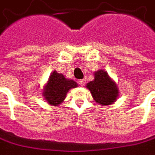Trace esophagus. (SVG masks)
Listing matches in <instances>:
<instances>
[{"label": "esophagus", "instance_id": "obj_1", "mask_svg": "<svg viewBox=\"0 0 155 155\" xmlns=\"http://www.w3.org/2000/svg\"><path fill=\"white\" fill-rule=\"evenodd\" d=\"M79 85L81 86H84L86 85V80L85 79H83V80H80L79 81Z\"/></svg>", "mask_w": 155, "mask_h": 155}]
</instances>
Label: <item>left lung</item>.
Instances as JSON below:
<instances>
[{
  "mask_svg": "<svg viewBox=\"0 0 155 155\" xmlns=\"http://www.w3.org/2000/svg\"><path fill=\"white\" fill-rule=\"evenodd\" d=\"M96 103L103 106L114 103L119 96V89L106 71L103 69L94 73V80L86 84Z\"/></svg>",
  "mask_w": 155,
  "mask_h": 155,
  "instance_id": "left-lung-1",
  "label": "left lung"
}]
</instances>
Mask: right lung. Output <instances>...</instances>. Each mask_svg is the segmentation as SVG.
Segmentation results:
<instances>
[{
    "label": "right lung",
    "mask_w": 155,
    "mask_h": 155,
    "mask_svg": "<svg viewBox=\"0 0 155 155\" xmlns=\"http://www.w3.org/2000/svg\"><path fill=\"white\" fill-rule=\"evenodd\" d=\"M76 86V82L66 79L62 74L57 73L54 70L44 86L42 95L48 104L58 106L64 102L68 91Z\"/></svg>",
    "instance_id": "right-lung-1"
}]
</instances>
